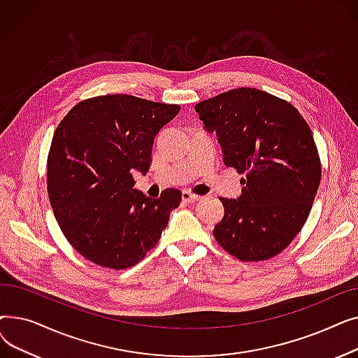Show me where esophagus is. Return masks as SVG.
<instances>
[{"label":"esophagus","instance_id":"esophagus-1","mask_svg":"<svg viewBox=\"0 0 358 358\" xmlns=\"http://www.w3.org/2000/svg\"><path fill=\"white\" fill-rule=\"evenodd\" d=\"M201 197L200 196H197V194H194V193H192V192H182V200L184 201H187V203H194V201H199Z\"/></svg>","mask_w":358,"mask_h":358}]
</instances>
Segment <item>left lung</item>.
Segmentation results:
<instances>
[{
	"label": "left lung",
	"mask_w": 358,
	"mask_h": 358,
	"mask_svg": "<svg viewBox=\"0 0 358 358\" xmlns=\"http://www.w3.org/2000/svg\"><path fill=\"white\" fill-rule=\"evenodd\" d=\"M194 108L216 131L224 164L245 174L238 200L220 197L216 241L241 261L278 255L302 231L321 182L309 124L289 101L257 88L229 90Z\"/></svg>",
	"instance_id": "1"
}]
</instances>
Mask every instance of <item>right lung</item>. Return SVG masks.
<instances>
[{
	"label": "right lung",
	"instance_id": "right-lung-1",
	"mask_svg": "<svg viewBox=\"0 0 358 358\" xmlns=\"http://www.w3.org/2000/svg\"><path fill=\"white\" fill-rule=\"evenodd\" d=\"M180 108L107 94L75 104L56 127L48 155L49 200L68 242L94 264H138L180 206L177 189L158 199L134 189V171H148L157 134Z\"/></svg>",
	"mask_w": 358,
	"mask_h": 358
}]
</instances>
